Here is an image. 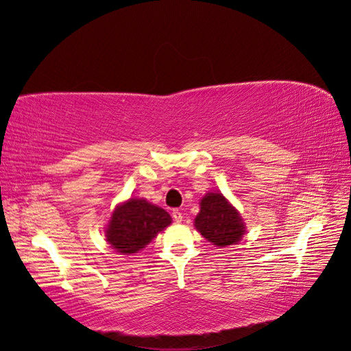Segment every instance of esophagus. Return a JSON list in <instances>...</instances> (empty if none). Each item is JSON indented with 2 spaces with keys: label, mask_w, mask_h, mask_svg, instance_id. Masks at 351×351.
<instances>
[{
  "label": "esophagus",
  "mask_w": 351,
  "mask_h": 351,
  "mask_svg": "<svg viewBox=\"0 0 351 351\" xmlns=\"http://www.w3.org/2000/svg\"><path fill=\"white\" fill-rule=\"evenodd\" d=\"M172 217H173V219H175L176 222H181V221H182V213H181V210H179V209H173Z\"/></svg>",
  "instance_id": "1"
}]
</instances>
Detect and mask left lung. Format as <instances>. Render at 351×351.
I'll use <instances>...</instances> for the list:
<instances>
[{"label": "left lung", "instance_id": "1", "mask_svg": "<svg viewBox=\"0 0 351 351\" xmlns=\"http://www.w3.org/2000/svg\"><path fill=\"white\" fill-rule=\"evenodd\" d=\"M195 228L217 246L234 245L245 234L239 212L218 193H210L202 200L200 213L195 217Z\"/></svg>", "mask_w": 351, "mask_h": 351}]
</instances>
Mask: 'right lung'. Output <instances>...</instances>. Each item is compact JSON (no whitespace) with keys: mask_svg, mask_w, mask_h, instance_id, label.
Listing matches in <instances>:
<instances>
[{"mask_svg":"<svg viewBox=\"0 0 351 351\" xmlns=\"http://www.w3.org/2000/svg\"><path fill=\"white\" fill-rule=\"evenodd\" d=\"M172 222L170 215L145 200L130 199L112 213L106 241L120 254H136Z\"/></svg>","mask_w":351,"mask_h":351,"instance_id":"1","label":"right lung"}]
</instances>
